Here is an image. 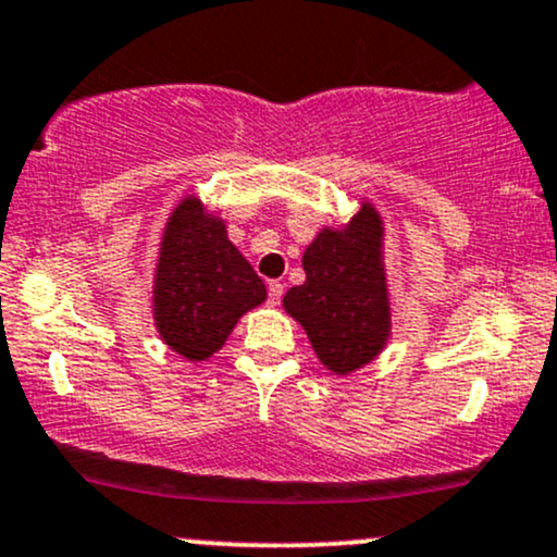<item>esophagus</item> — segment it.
<instances>
[{
  "label": "esophagus",
  "instance_id": "esophagus-1",
  "mask_svg": "<svg viewBox=\"0 0 557 557\" xmlns=\"http://www.w3.org/2000/svg\"><path fill=\"white\" fill-rule=\"evenodd\" d=\"M270 306H277L280 300H283V293H285V287H283V283H277V280H270Z\"/></svg>",
  "mask_w": 557,
  "mask_h": 557
}]
</instances>
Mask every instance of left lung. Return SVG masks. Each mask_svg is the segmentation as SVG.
Listing matches in <instances>:
<instances>
[{"label": "left lung", "mask_w": 557, "mask_h": 557, "mask_svg": "<svg viewBox=\"0 0 557 557\" xmlns=\"http://www.w3.org/2000/svg\"><path fill=\"white\" fill-rule=\"evenodd\" d=\"M300 261L306 280L285 293V311L306 330L324 369L359 372L393 335L382 214L361 198L345 225L319 230Z\"/></svg>", "instance_id": "obj_1"}]
</instances>
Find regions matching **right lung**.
Masks as SVG:
<instances>
[{
	"mask_svg": "<svg viewBox=\"0 0 557 557\" xmlns=\"http://www.w3.org/2000/svg\"><path fill=\"white\" fill-rule=\"evenodd\" d=\"M267 287L233 240L227 222L194 194L172 209L159 238L151 314L162 343L185 361H207Z\"/></svg>",
	"mask_w": 557,
	"mask_h": 557,
	"instance_id": "right-lung-1",
	"label": "right lung"
}]
</instances>
